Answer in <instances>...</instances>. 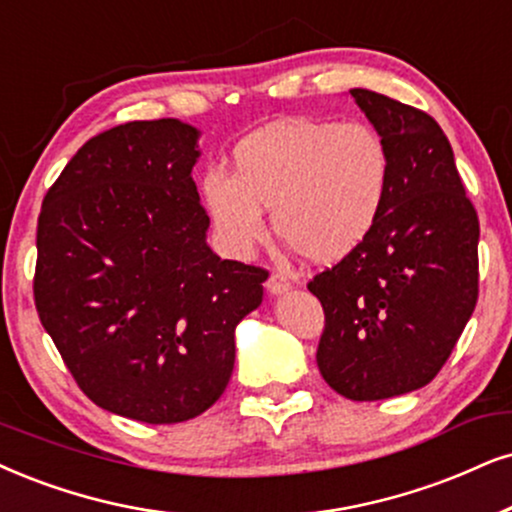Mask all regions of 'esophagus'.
<instances>
[{"instance_id":"esophagus-1","label":"esophagus","mask_w":512,"mask_h":512,"mask_svg":"<svg viewBox=\"0 0 512 512\" xmlns=\"http://www.w3.org/2000/svg\"><path fill=\"white\" fill-rule=\"evenodd\" d=\"M290 288H293V286H290L288 278L283 274H278V271L267 278V290L271 295H283V293H288Z\"/></svg>"}]
</instances>
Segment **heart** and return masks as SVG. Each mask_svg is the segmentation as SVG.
<instances>
[{
  "mask_svg": "<svg viewBox=\"0 0 512 512\" xmlns=\"http://www.w3.org/2000/svg\"><path fill=\"white\" fill-rule=\"evenodd\" d=\"M392 158L364 122L281 120L234 148V174L205 172L200 196L219 241L248 257L267 238L264 208L290 250L316 264L352 255L383 215Z\"/></svg>",
  "mask_w": 512,
  "mask_h": 512,
  "instance_id": "obj_1",
  "label": "heart"
}]
</instances>
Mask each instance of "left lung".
Listing matches in <instances>:
<instances>
[{
    "instance_id": "1",
    "label": "left lung",
    "mask_w": 512,
    "mask_h": 512,
    "mask_svg": "<svg viewBox=\"0 0 512 512\" xmlns=\"http://www.w3.org/2000/svg\"><path fill=\"white\" fill-rule=\"evenodd\" d=\"M392 158L371 236L309 281L326 314L316 364L354 401L420 390L446 364L477 302L480 222L435 118L349 89Z\"/></svg>"
}]
</instances>
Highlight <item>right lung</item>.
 <instances>
[{"mask_svg":"<svg viewBox=\"0 0 512 512\" xmlns=\"http://www.w3.org/2000/svg\"><path fill=\"white\" fill-rule=\"evenodd\" d=\"M200 129L125 122L89 139L44 196L35 304L101 409L151 425L208 411L229 385L236 326L267 271L208 245L191 170Z\"/></svg>","mask_w":512,"mask_h":512,"instance_id":"add662e5","label":"right lung"}]
</instances>
